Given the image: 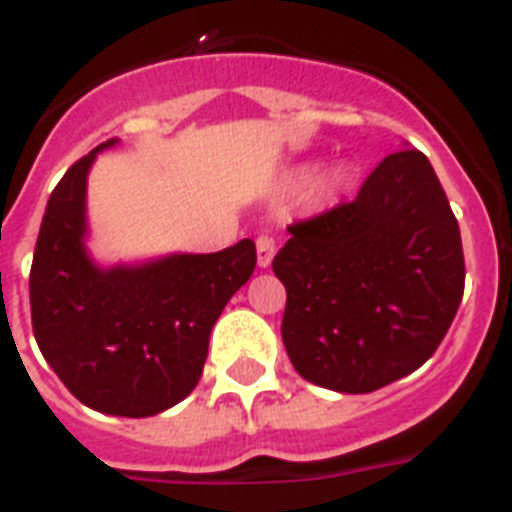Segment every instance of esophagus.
<instances>
[{"mask_svg":"<svg viewBox=\"0 0 512 512\" xmlns=\"http://www.w3.org/2000/svg\"><path fill=\"white\" fill-rule=\"evenodd\" d=\"M274 253H277V241L269 233H261L256 238V259H259V266H269L271 259H274Z\"/></svg>","mask_w":512,"mask_h":512,"instance_id":"1","label":"esophagus"}]
</instances>
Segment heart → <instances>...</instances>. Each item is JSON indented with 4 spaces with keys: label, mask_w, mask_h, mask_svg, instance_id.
I'll return each instance as SVG.
<instances>
[{
    "label": "heart",
    "mask_w": 512,
    "mask_h": 512,
    "mask_svg": "<svg viewBox=\"0 0 512 512\" xmlns=\"http://www.w3.org/2000/svg\"><path fill=\"white\" fill-rule=\"evenodd\" d=\"M297 179H300V182H307V179H310V174H307V171H302V174L297 176ZM341 184H343V174H341V171H336V174H330L328 179H325V182H323V192L325 194H333L338 187H341Z\"/></svg>",
    "instance_id": "b5f03b06"
}]
</instances>
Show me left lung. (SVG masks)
Here are the masks:
<instances>
[{
  "mask_svg": "<svg viewBox=\"0 0 512 512\" xmlns=\"http://www.w3.org/2000/svg\"><path fill=\"white\" fill-rule=\"evenodd\" d=\"M274 256L282 341L325 390L364 395L436 354L464 297L459 223L420 151L384 156L356 200L295 220Z\"/></svg>",
  "mask_w": 512,
  "mask_h": 512,
  "instance_id": "obj_1",
  "label": "left lung"
}]
</instances>
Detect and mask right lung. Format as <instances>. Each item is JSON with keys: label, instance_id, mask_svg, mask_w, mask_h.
I'll list each match as a JSON object with an SVG mask.
<instances>
[{"label": "right lung", "instance_id": "1", "mask_svg": "<svg viewBox=\"0 0 512 512\" xmlns=\"http://www.w3.org/2000/svg\"><path fill=\"white\" fill-rule=\"evenodd\" d=\"M107 140L53 189L30 266L40 354L92 410L148 418L197 387L215 320L251 279V238L220 253H182L135 269H97L81 235L87 171Z\"/></svg>", "mask_w": 512, "mask_h": 512}]
</instances>
